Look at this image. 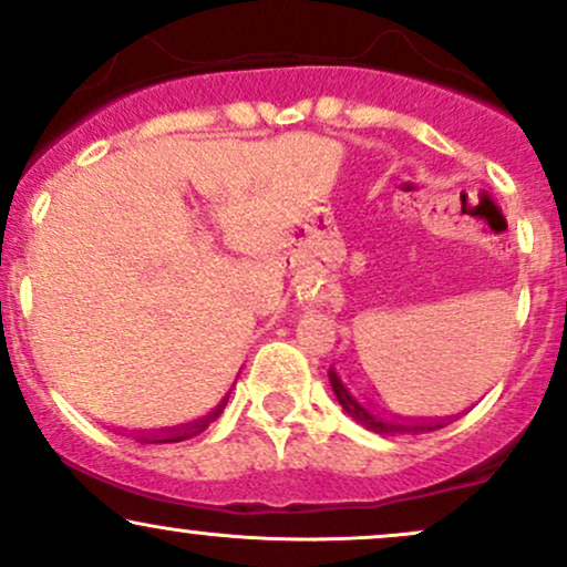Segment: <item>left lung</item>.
I'll return each mask as SVG.
<instances>
[{
    "label": "left lung",
    "instance_id": "left-lung-1",
    "mask_svg": "<svg viewBox=\"0 0 567 567\" xmlns=\"http://www.w3.org/2000/svg\"><path fill=\"white\" fill-rule=\"evenodd\" d=\"M328 379H330V386H333V392H336V400L341 402V408L347 410L357 424L370 429V432H375V434H419V432H434V429L445 426V421H402V419L389 421V419H381V415L370 413V410L362 408L360 402L349 394V389L343 386L333 368L328 370Z\"/></svg>",
    "mask_w": 567,
    "mask_h": 567
}]
</instances>
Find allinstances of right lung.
<instances>
[{
	"mask_svg": "<svg viewBox=\"0 0 567 567\" xmlns=\"http://www.w3.org/2000/svg\"><path fill=\"white\" fill-rule=\"evenodd\" d=\"M220 410H224V405H218L216 413L207 415L205 421H197V424H192V426H186V429H178V432H171V434H157V437H143V442H181V440L192 437V434L202 432V429H205L207 424H210V421L216 419V415L220 413Z\"/></svg>",
	"mask_w": 567,
	"mask_h": 567,
	"instance_id": "add662e5",
	"label": "right lung"
}]
</instances>
